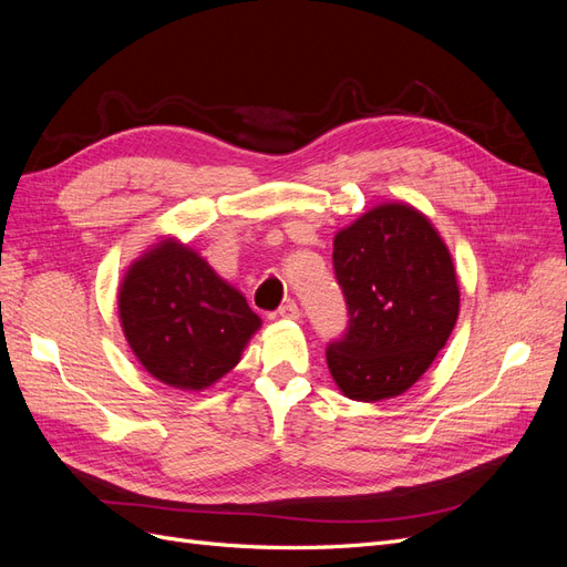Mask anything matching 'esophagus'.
<instances>
[{
  "instance_id": "obj_1",
  "label": "esophagus",
  "mask_w": 567,
  "mask_h": 567,
  "mask_svg": "<svg viewBox=\"0 0 567 567\" xmlns=\"http://www.w3.org/2000/svg\"><path fill=\"white\" fill-rule=\"evenodd\" d=\"M279 317H281V319H288V321H298V319H300V310H298V305H296L293 300H288L286 305H281Z\"/></svg>"
}]
</instances>
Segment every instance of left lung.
Segmentation results:
<instances>
[{"label": "left lung", "mask_w": 567, "mask_h": 567, "mask_svg": "<svg viewBox=\"0 0 567 567\" xmlns=\"http://www.w3.org/2000/svg\"><path fill=\"white\" fill-rule=\"evenodd\" d=\"M348 336L326 350L338 390L357 402L400 398L431 369L458 319L456 267L411 203L373 205L333 238Z\"/></svg>", "instance_id": "1"}]
</instances>
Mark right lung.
Segmentation results:
<instances>
[{
	"mask_svg": "<svg viewBox=\"0 0 567 567\" xmlns=\"http://www.w3.org/2000/svg\"><path fill=\"white\" fill-rule=\"evenodd\" d=\"M127 346L153 379L186 392L215 385L260 331L246 296L177 236H163L117 288Z\"/></svg>",
	"mask_w": 567,
	"mask_h": 567,
	"instance_id": "right-lung-1",
	"label": "right lung"
}]
</instances>
